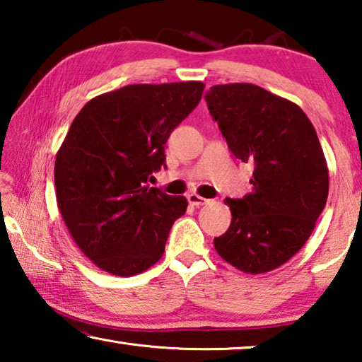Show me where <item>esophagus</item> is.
Masks as SVG:
<instances>
[{"label":"esophagus","mask_w":362,"mask_h":362,"mask_svg":"<svg viewBox=\"0 0 362 362\" xmlns=\"http://www.w3.org/2000/svg\"><path fill=\"white\" fill-rule=\"evenodd\" d=\"M188 203L192 206L199 207V206H204V204L209 203V199H206V198H203V196H199L196 193H189L188 194Z\"/></svg>","instance_id":"esophagus-1"}]
</instances>
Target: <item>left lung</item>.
<instances>
[{
  "instance_id": "8db88e82",
  "label": "left lung",
  "mask_w": 362,
  "mask_h": 362,
  "mask_svg": "<svg viewBox=\"0 0 362 362\" xmlns=\"http://www.w3.org/2000/svg\"><path fill=\"white\" fill-rule=\"evenodd\" d=\"M206 102L233 155L254 164L252 192L225 199L231 225L214 246L244 273L272 272L303 247L326 206L329 169L320 139L297 103L260 86H212Z\"/></svg>"
}]
</instances>
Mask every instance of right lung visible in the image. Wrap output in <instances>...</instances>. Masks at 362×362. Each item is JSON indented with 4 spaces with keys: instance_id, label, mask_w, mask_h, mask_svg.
Masks as SVG:
<instances>
[{
    "instance_id": "obj_1",
    "label": "right lung",
    "mask_w": 362,
    "mask_h": 362,
    "mask_svg": "<svg viewBox=\"0 0 362 362\" xmlns=\"http://www.w3.org/2000/svg\"><path fill=\"white\" fill-rule=\"evenodd\" d=\"M203 90L201 81L129 84L90 99L73 119L54 166L57 206L76 246L103 272L134 276L163 257L188 201L146 180Z\"/></svg>"
}]
</instances>
